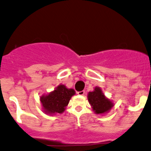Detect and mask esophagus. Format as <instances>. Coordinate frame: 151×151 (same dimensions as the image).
Wrapping results in <instances>:
<instances>
[{"mask_svg": "<svg viewBox=\"0 0 151 151\" xmlns=\"http://www.w3.org/2000/svg\"><path fill=\"white\" fill-rule=\"evenodd\" d=\"M78 95H79V96H83L85 94V91H78V92H77Z\"/></svg>", "mask_w": 151, "mask_h": 151, "instance_id": "34e87169", "label": "esophagus"}]
</instances>
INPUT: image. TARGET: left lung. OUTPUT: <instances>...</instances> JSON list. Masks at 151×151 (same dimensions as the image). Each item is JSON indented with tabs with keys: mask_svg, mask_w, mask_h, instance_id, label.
<instances>
[{
	"mask_svg": "<svg viewBox=\"0 0 151 151\" xmlns=\"http://www.w3.org/2000/svg\"><path fill=\"white\" fill-rule=\"evenodd\" d=\"M88 99L94 112L97 114L107 113L113 106L112 101L106 98L99 87H96L93 92L88 93Z\"/></svg>",
	"mask_w": 151,
	"mask_h": 151,
	"instance_id": "8db88e82",
	"label": "left lung"
}]
</instances>
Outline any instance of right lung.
I'll list each match as a JSON object with an SVG mask.
<instances>
[{
	"mask_svg": "<svg viewBox=\"0 0 151 151\" xmlns=\"http://www.w3.org/2000/svg\"><path fill=\"white\" fill-rule=\"evenodd\" d=\"M73 95V89H68L64 85H60L49 94L40 97L43 111L48 114L63 113Z\"/></svg>",
	"mask_w": 151,
	"mask_h": 151,
	"instance_id": "1",
	"label": "right lung"
}]
</instances>
